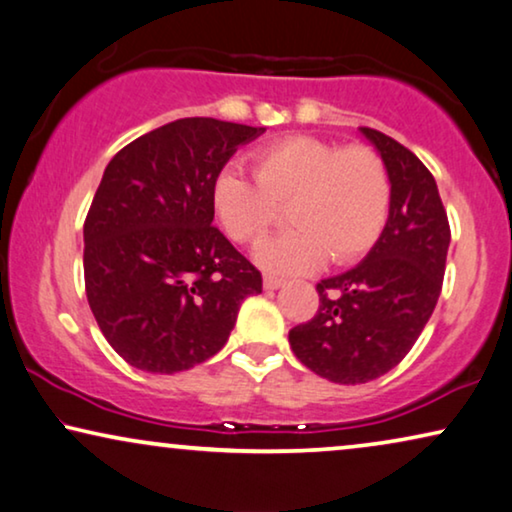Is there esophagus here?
Returning a JSON list of instances; mask_svg holds the SVG:
<instances>
[{
  "label": "esophagus",
  "instance_id": "obj_1",
  "mask_svg": "<svg viewBox=\"0 0 512 512\" xmlns=\"http://www.w3.org/2000/svg\"><path fill=\"white\" fill-rule=\"evenodd\" d=\"M285 281L283 278H276V276H264V290H278L281 288Z\"/></svg>",
  "mask_w": 512,
  "mask_h": 512
}]
</instances>
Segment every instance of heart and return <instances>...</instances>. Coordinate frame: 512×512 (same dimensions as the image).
I'll return each instance as SVG.
<instances>
[{
  "label": "heart",
  "mask_w": 512,
  "mask_h": 512,
  "mask_svg": "<svg viewBox=\"0 0 512 512\" xmlns=\"http://www.w3.org/2000/svg\"><path fill=\"white\" fill-rule=\"evenodd\" d=\"M255 177L229 166L215 177L213 208L238 243H257L288 206L292 231L255 250L271 274H302L330 255L335 264L363 257L384 231L391 182L370 147H339L311 135H288L252 156Z\"/></svg>",
  "instance_id": "b5f03b06"
}]
</instances>
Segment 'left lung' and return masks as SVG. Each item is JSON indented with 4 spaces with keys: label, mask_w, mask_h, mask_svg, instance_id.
I'll return each mask as SVG.
<instances>
[{
    "label": "left lung",
    "mask_w": 512,
    "mask_h": 512,
    "mask_svg": "<svg viewBox=\"0 0 512 512\" xmlns=\"http://www.w3.org/2000/svg\"><path fill=\"white\" fill-rule=\"evenodd\" d=\"M360 135L391 182L386 227L363 262L316 285V316L288 337L295 356L335 384H365L410 353L438 304L449 248L447 213L428 168L374 128Z\"/></svg>",
    "instance_id": "obj_1"
}]
</instances>
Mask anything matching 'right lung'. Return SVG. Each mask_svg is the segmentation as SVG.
Returning <instances> with one entry per match:
<instances>
[{"label":"right lung","mask_w":512,"mask_h":512,"mask_svg":"<svg viewBox=\"0 0 512 512\" xmlns=\"http://www.w3.org/2000/svg\"><path fill=\"white\" fill-rule=\"evenodd\" d=\"M264 128L192 117L154 128L107 163L84 222L86 297L102 335L138 370L213 358L262 276L213 227V185Z\"/></svg>","instance_id":"obj_1"}]
</instances>
